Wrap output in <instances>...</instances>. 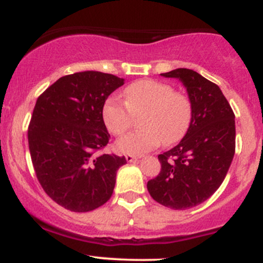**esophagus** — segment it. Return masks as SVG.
I'll use <instances>...</instances> for the list:
<instances>
[{
    "label": "esophagus",
    "mask_w": 263,
    "mask_h": 263,
    "mask_svg": "<svg viewBox=\"0 0 263 263\" xmlns=\"http://www.w3.org/2000/svg\"><path fill=\"white\" fill-rule=\"evenodd\" d=\"M140 158V156H132V155H127L126 156V161L127 162H135Z\"/></svg>",
    "instance_id": "34e87169"
}]
</instances>
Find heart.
<instances>
[{"label": "heart", "instance_id": "1", "mask_svg": "<svg viewBox=\"0 0 263 263\" xmlns=\"http://www.w3.org/2000/svg\"><path fill=\"white\" fill-rule=\"evenodd\" d=\"M123 100L110 98L102 106V120L110 134L122 136L140 117L141 129L117 141L116 148L126 155H142L159 144H173L185 135L192 121V104L184 93L168 84L138 80L123 91Z\"/></svg>", "mask_w": 263, "mask_h": 263}]
</instances>
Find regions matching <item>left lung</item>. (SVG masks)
I'll list each match as a JSON object with an SVG mask.
<instances>
[{"instance_id":"obj_1","label":"left lung","mask_w":263,"mask_h":263,"mask_svg":"<svg viewBox=\"0 0 263 263\" xmlns=\"http://www.w3.org/2000/svg\"><path fill=\"white\" fill-rule=\"evenodd\" d=\"M182 81L192 104L183 140L158 156L161 173L147 183L157 203L176 210L197 206L224 182L235 155V115L220 87L192 69L161 74Z\"/></svg>"}]
</instances>
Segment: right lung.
<instances>
[{
  "mask_svg": "<svg viewBox=\"0 0 263 263\" xmlns=\"http://www.w3.org/2000/svg\"><path fill=\"white\" fill-rule=\"evenodd\" d=\"M125 79L101 71L60 78L35 102L28 127L33 167L42 188L65 209L86 213L114 193L125 157L96 155L108 143L102 106Z\"/></svg>",
  "mask_w": 263,
  "mask_h": 263,
  "instance_id": "add662e5",
  "label": "right lung"
}]
</instances>
